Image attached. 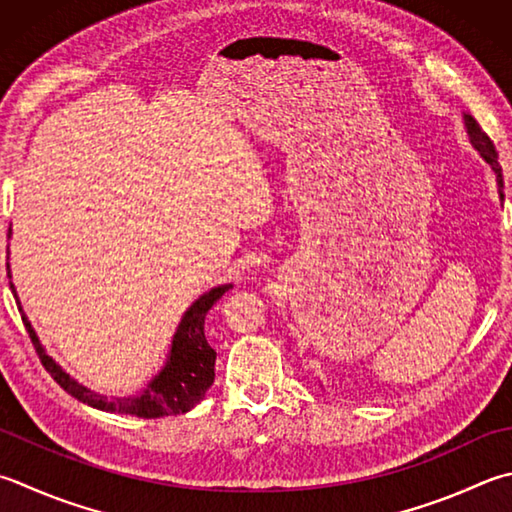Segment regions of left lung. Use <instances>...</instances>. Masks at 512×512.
<instances>
[{"mask_svg":"<svg viewBox=\"0 0 512 512\" xmlns=\"http://www.w3.org/2000/svg\"><path fill=\"white\" fill-rule=\"evenodd\" d=\"M464 127H466V133H468L472 147L479 151V156L486 160V165H490V169L495 171L497 187H499V200H504V178H501V167H499V162H497V151H495L493 140H490L486 133L481 131L477 120L472 118L470 113H464Z\"/></svg>","mask_w":512,"mask_h":512,"instance_id":"left-lung-1","label":"left lung"}]
</instances>
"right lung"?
Masks as SVG:
<instances>
[{"mask_svg": "<svg viewBox=\"0 0 512 512\" xmlns=\"http://www.w3.org/2000/svg\"><path fill=\"white\" fill-rule=\"evenodd\" d=\"M13 229H8V238H11ZM8 267V278L11 276V265ZM231 285H218L211 287L209 292L200 294L194 303L187 307V312L182 314L176 332L171 336V345L167 352V361L158 370L156 376H151V381L144 388L133 394V397H115L106 399L102 394L93 392L86 385L77 383L69 372L62 370V365L57 363L53 356H48L40 336L33 330L31 321L24 314V307L19 303L17 289L11 281V292L17 301L19 314L28 330V336L35 345L37 354H40L42 365L53 379L62 385V388L75 397L77 401L86 403V406L98 408L104 412H118V414H131V417L140 419H158L169 417V414L189 412L196 403L202 401L207 390L214 383V365H216V350L207 343L205 336V316L214 307V303L223 296Z\"/></svg>", "mask_w": 512, "mask_h": 512, "instance_id": "obj_1", "label": "right lung"}]
</instances>
